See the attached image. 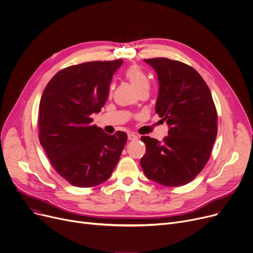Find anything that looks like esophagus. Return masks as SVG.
Masks as SVG:
<instances>
[{
	"mask_svg": "<svg viewBox=\"0 0 253 253\" xmlns=\"http://www.w3.org/2000/svg\"><path fill=\"white\" fill-rule=\"evenodd\" d=\"M127 139L130 141H137L139 139V137H138V134H135L134 132H130L127 134Z\"/></svg>",
	"mask_w": 253,
	"mask_h": 253,
	"instance_id": "obj_1",
	"label": "esophagus"
}]
</instances>
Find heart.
Instances as JSON below:
<instances>
[{
	"label": "heart",
	"mask_w": 253,
	"mask_h": 253,
	"mask_svg": "<svg viewBox=\"0 0 253 253\" xmlns=\"http://www.w3.org/2000/svg\"><path fill=\"white\" fill-rule=\"evenodd\" d=\"M126 78L130 82L133 88L138 91V93L144 89H149V80L147 76L142 70L138 67L131 66L126 71Z\"/></svg>",
	"instance_id": "1"
}]
</instances>
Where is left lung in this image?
<instances>
[{
	"label": "left lung",
	"instance_id": "1",
	"mask_svg": "<svg viewBox=\"0 0 253 253\" xmlns=\"http://www.w3.org/2000/svg\"><path fill=\"white\" fill-rule=\"evenodd\" d=\"M157 73L156 113L169 126L159 142L142 137L145 175L165 186H181L196 178L210 159L217 137V110L211 91L193 68L156 57L145 60Z\"/></svg>",
	"mask_w": 253,
	"mask_h": 253
}]
</instances>
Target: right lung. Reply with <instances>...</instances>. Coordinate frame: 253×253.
<instances>
[{"label":"right lung","instance_id":"obj_1","mask_svg":"<svg viewBox=\"0 0 253 253\" xmlns=\"http://www.w3.org/2000/svg\"><path fill=\"white\" fill-rule=\"evenodd\" d=\"M123 60L88 62L56 73L40 103V142L54 170L74 186L106 181L127 140L125 131L108 134L91 125L108 97L112 76Z\"/></svg>","mask_w":253,"mask_h":253}]
</instances>
